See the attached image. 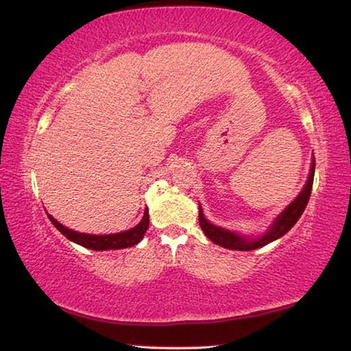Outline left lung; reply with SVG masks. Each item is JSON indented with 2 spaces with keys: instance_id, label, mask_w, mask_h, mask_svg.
<instances>
[{
  "instance_id": "obj_1",
  "label": "left lung",
  "mask_w": 351,
  "mask_h": 351,
  "mask_svg": "<svg viewBox=\"0 0 351 351\" xmlns=\"http://www.w3.org/2000/svg\"><path fill=\"white\" fill-rule=\"evenodd\" d=\"M314 173H315V160L312 158L311 173L308 176V181H306V184H304L303 190L300 191V195L297 196L293 202H291L285 208V210L279 214V217L274 220L270 229H268L267 232L264 235H261L259 238L243 237L240 234L232 232V230H228V229H223V228L213 225V223H210L205 219L202 208L200 206H199V225H200V228H202L205 235L210 238L213 243L219 244L225 249L249 252V250H255V249L263 247V245H267L268 243L278 240V238H280L282 235H285L288 230L295 225L297 220L300 219V215L303 214L304 208H306V205L309 202L312 184H314Z\"/></svg>"
}]
</instances>
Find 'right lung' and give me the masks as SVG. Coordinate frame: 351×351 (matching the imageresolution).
Segmentation results:
<instances>
[{
    "label": "right lung",
    "mask_w": 351,
    "mask_h": 351,
    "mask_svg": "<svg viewBox=\"0 0 351 351\" xmlns=\"http://www.w3.org/2000/svg\"><path fill=\"white\" fill-rule=\"evenodd\" d=\"M48 217H49L52 225L60 230V232L66 238H68V240L83 245V247H86V249H92V250H111V249L131 247V245H136L137 243L141 241V238L145 237L147 226H149L147 208L145 211L143 219H141V221L136 228L125 230V232L110 234V235H92V234L77 232V230H72V229H68L63 225H60V223H58L54 217H51L49 214H48Z\"/></svg>",
    "instance_id": "right-lung-1"
}]
</instances>
